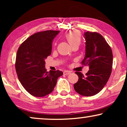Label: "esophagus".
<instances>
[{"instance_id": "esophagus-1", "label": "esophagus", "mask_w": 127, "mask_h": 127, "mask_svg": "<svg viewBox=\"0 0 127 127\" xmlns=\"http://www.w3.org/2000/svg\"><path fill=\"white\" fill-rule=\"evenodd\" d=\"M71 73V72L70 71H69V70H65L64 72V74H65V75H67V74H69Z\"/></svg>"}]
</instances>
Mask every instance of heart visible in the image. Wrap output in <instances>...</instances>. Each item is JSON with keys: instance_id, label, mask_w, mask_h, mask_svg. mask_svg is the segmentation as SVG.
<instances>
[{"instance_id": "obj_1", "label": "heart", "mask_w": 127, "mask_h": 127, "mask_svg": "<svg viewBox=\"0 0 127 127\" xmlns=\"http://www.w3.org/2000/svg\"><path fill=\"white\" fill-rule=\"evenodd\" d=\"M67 41L71 46L74 44H80L81 42V36L77 31H73L66 35Z\"/></svg>"}]
</instances>
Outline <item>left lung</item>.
<instances>
[{"label": "left lung", "mask_w": 127, "mask_h": 127, "mask_svg": "<svg viewBox=\"0 0 127 127\" xmlns=\"http://www.w3.org/2000/svg\"><path fill=\"white\" fill-rule=\"evenodd\" d=\"M84 37L86 52L82 63L89 66V70L86 76L76 72L79 80L73 86L78 94L91 96L99 93L108 81L112 73L113 54L110 47L98 33L84 32Z\"/></svg>", "instance_id": "8db88e82"}]
</instances>
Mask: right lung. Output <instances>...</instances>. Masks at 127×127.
I'll return each mask as SVG.
<instances>
[{
    "label": "right lung",
    "instance_id": "obj_1",
    "mask_svg": "<svg viewBox=\"0 0 127 127\" xmlns=\"http://www.w3.org/2000/svg\"><path fill=\"white\" fill-rule=\"evenodd\" d=\"M60 31H46L29 37L17 53L15 70L24 88L33 96L42 97L53 92L62 71L47 72L45 60L51 55L53 40Z\"/></svg>",
    "mask_w": 127,
    "mask_h": 127
}]
</instances>
